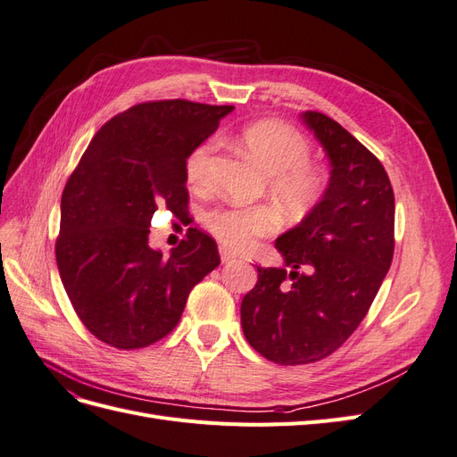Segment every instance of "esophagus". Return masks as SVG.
<instances>
[{
	"label": "esophagus",
	"instance_id": "34e87169",
	"mask_svg": "<svg viewBox=\"0 0 457 457\" xmlns=\"http://www.w3.org/2000/svg\"><path fill=\"white\" fill-rule=\"evenodd\" d=\"M219 255H220V261H223V262H232V261H237V255H234L230 250H227V247H220V250H219Z\"/></svg>",
	"mask_w": 457,
	"mask_h": 457
}]
</instances>
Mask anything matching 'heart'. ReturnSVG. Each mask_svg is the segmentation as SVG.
<instances>
[{
    "instance_id": "obj_1",
    "label": "heart",
    "mask_w": 457,
    "mask_h": 457,
    "mask_svg": "<svg viewBox=\"0 0 457 457\" xmlns=\"http://www.w3.org/2000/svg\"><path fill=\"white\" fill-rule=\"evenodd\" d=\"M244 148L267 175L270 192L289 207H303L316 200L326 188V175L309 163L311 143L297 129L282 121L265 120L242 131ZM217 139L202 141L185 158V177L190 185H204ZM204 223L213 237L234 250L252 245L267 237L280 219L269 205H215L204 213Z\"/></svg>"
}]
</instances>
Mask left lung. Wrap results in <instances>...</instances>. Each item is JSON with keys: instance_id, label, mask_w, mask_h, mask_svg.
Returning a JSON list of instances; mask_svg holds the SVG:
<instances>
[{"instance_id": "8db88e82", "label": "left lung", "mask_w": 457, "mask_h": 457, "mask_svg": "<svg viewBox=\"0 0 457 457\" xmlns=\"http://www.w3.org/2000/svg\"><path fill=\"white\" fill-rule=\"evenodd\" d=\"M301 118L329 158V183L301 223L276 238L287 269L257 267L240 307L247 343L282 366L322 361L353 336L395 252V195L381 162L326 114Z\"/></svg>"}]
</instances>
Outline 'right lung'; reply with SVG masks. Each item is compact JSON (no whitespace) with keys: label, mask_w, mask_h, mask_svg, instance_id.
I'll use <instances>...</instances> for the list:
<instances>
[{"label":"right lung","mask_w":457,"mask_h":457,"mask_svg":"<svg viewBox=\"0 0 457 457\" xmlns=\"http://www.w3.org/2000/svg\"><path fill=\"white\" fill-rule=\"evenodd\" d=\"M232 110L185 99L135 104L96 131L68 179L57 267L79 320L110 347L168 336L190 289L220 262L198 228L163 255L148 245V227L158 207L177 215L188 205L185 158Z\"/></svg>","instance_id":"obj_1"}]
</instances>
